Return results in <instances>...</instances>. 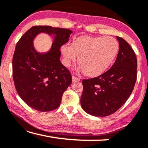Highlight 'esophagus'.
<instances>
[{"instance_id": "obj_1", "label": "esophagus", "mask_w": 148, "mask_h": 148, "mask_svg": "<svg viewBox=\"0 0 148 148\" xmlns=\"http://www.w3.org/2000/svg\"><path fill=\"white\" fill-rule=\"evenodd\" d=\"M72 80H73V82H79L80 79L76 77H75V76H73Z\"/></svg>"}]
</instances>
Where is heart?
<instances>
[{"instance_id": "heart-1", "label": "heart", "mask_w": 148, "mask_h": 148, "mask_svg": "<svg viewBox=\"0 0 148 148\" xmlns=\"http://www.w3.org/2000/svg\"><path fill=\"white\" fill-rule=\"evenodd\" d=\"M119 49V42L111 36H81L73 40L71 46H61L65 65L69 66L78 56L79 69L91 77L106 71L116 58Z\"/></svg>"}]
</instances>
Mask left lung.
<instances>
[{
    "label": "left lung",
    "instance_id": "1",
    "mask_svg": "<svg viewBox=\"0 0 148 148\" xmlns=\"http://www.w3.org/2000/svg\"><path fill=\"white\" fill-rule=\"evenodd\" d=\"M119 50L116 61L101 75L82 81L81 106L95 116H106L118 110L130 96L137 79V61L130 45L116 36Z\"/></svg>",
    "mask_w": 148,
    "mask_h": 148
}]
</instances>
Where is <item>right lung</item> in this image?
Masks as SVG:
<instances>
[{
  "instance_id": "right-lung-1",
  "label": "right lung",
  "mask_w": 148,
  "mask_h": 148,
  "mask_svg": "<svg viewBox=\"0 0 148 148\" xmlns=\"http://www.w3.org/2000/svg\"><path fill=\"white\" fill-rule=\"evenodd\" d=\"M42 33L53 40L48 51L40 53L33 40ZM72 33L64 28L33 26L17 42L13 58L14 84L20 98L31 108L47 112L60 106L62 94L72 82L70 72L60 60V48Z\"/></svg>"
}]
</instances>
